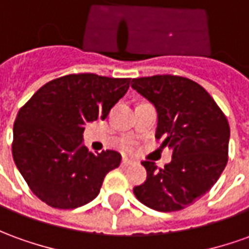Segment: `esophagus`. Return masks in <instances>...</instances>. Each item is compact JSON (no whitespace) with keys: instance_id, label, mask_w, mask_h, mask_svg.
Here are the masks:
<instances>
[{"instance_id":"1","label":"esophagus","mask_w":249,"mask_h":249,"mask_svg":"<svg viewBox=\"0 0 249 249\" xmlns=\"http://www.w3.org/2000/svg\"><path fill=\"white\" fill-rule=\"evenodd\" d=\"M121 164H123V166H129V164H132V160H130V159H128V158H123Z\"/></svg>"}]
</instances>
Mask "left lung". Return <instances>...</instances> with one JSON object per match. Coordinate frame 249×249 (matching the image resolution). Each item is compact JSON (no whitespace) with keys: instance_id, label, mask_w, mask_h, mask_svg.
Returning <instances> with one entry per match:
<instances>
[{"instance_id":"obj_1","label":"left lung","mask_w":249,"mask_h":249,"mask_svg":"<svg viewBox=\"0 0 249 249\" xmlns=\"http://www.w3.org/2000/svg\"><path fill=\"white\" fill-rule=\"evenodd\" d=\"M132 88L155 107V136L173 149V159L164 168L142 161L147 180L133 193L158 212L185 209L213 187L227 166L231 136L227 117L201 85L183 76L136 78Z\"/></svg>"}]
</instances>
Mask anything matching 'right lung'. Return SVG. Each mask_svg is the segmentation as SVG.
I'll use <instances>...</instances> for the list:
<instances>
[{"mask_svg": "<svg viewBox=\"0 0 249 249\" xmlns=\"http://www.w3.org/2000/svg\"><path fill=\"white\" fill-rule=\"evenodd\" d=\"M130 78L95 74L60 76L40 88L13 125V159L31 190L58 209L93 201L109 171L120 166L116 151L90 152L83 145L89 123L105 120L128 91Z\"/></svg>", "mask_w": 249, "mask_h": 249, "instance_id": "obj_1", "label": "right lung"}]
</instances>
